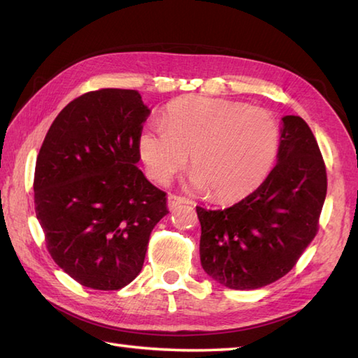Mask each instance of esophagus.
Returning <instances> with one entry per match:
<instances>
[{"label": "esophagus", "mask_w": 358, "mask_h": 358, "mask_svg": "<svg viewBox=\"0 0 358 358\" xmlns=\"http://www.w3.org/2000/svg\"><path fill=\"white\" fill-rule=\"evenodd\" d=\"M181 203H189V199L181 197V195L177 194H169V197H167V206H169V209L177 208Z\"/></svg>", "instance_id": "esophagus-1"}]
</instances>
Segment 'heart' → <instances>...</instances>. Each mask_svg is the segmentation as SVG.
Wrapping results in <instances>:
<instances>
[{
	"label": "heart",
	"mask_w": 358,
	"mask_h": 358,
	"mask_svg": "<svg viewBox=\"0 0 358 358\" xmlns=\"http://www.w3.org/2000/svg\"><path fill=\"white\" fill-rule=\"evenodd\" d=\"M278 145L279 129L270 111L203 96L175 101L163 125L139 136L153 180L169 183L191 153L192 186L222 201L253 192L270 172Z\"/></svg>",
	"instance_id": "1"
}]
</instances>
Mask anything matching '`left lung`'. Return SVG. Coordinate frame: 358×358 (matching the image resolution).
<instances>
[{
    "instance_id": "8db88e82",
    "label": "left lung",
    "mask_w": 358,
    "mask_h": 358,
    "mask_svg": "<svg viewBox=\"0 0 358 358\" xmlns=\"http://www.w3.org/2000/svg\"><path fill=\"white\" fill-rule=\"evenodd\" d=\"M326 191V164L310 127L284 116L278 163L264 183L227 209L197 206L203 270L234 290L285 276L318 233Z\"/></svg>"
}]
</instances>
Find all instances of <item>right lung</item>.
<instances>
[{"label": "right lung", "mask_w": 358, "mask_h": 358, "mask_svg": "<svg viewBox=\"0 0 358 358\" xmlns=\"http://www.w3.org/2000/svg\"><path fill=\"white\" fill-rule=\"evenodd\" d=\"M149 115L135 90L90 91L60 111L40 147L34 201L46 248L90 289L130 284L169 213L166 192L135 166Z\"/></svg>", "instance_id": "right-lung-1"}]
</instances>
